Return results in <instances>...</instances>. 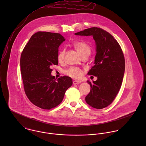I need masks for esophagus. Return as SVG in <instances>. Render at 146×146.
<instances>
[{"mask_svg": "<svg viewBox=\"0 0 146 146\" xmlns=\"http://www.w3.org/2000/svg\"><path fill=\"white\" fill-rule=\"evenodd\" d=\"M82 83V82L81 81H80V80H74V82H73V84H80Z\"/></svg>", "mask_w": 146, "mask_h": 146, "instance_id": "34e87169", "label": "esophagus"}]
</instances>
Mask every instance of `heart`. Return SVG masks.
<instances>
[{
  "label": "heart",
  "instance_id": "obj_1",
  "mask_svg": "<svg viewBox=\"0 0 146 146\" xmlns=\"http://www.w3.org/2000/svg\"><path fill=\"white\" fill-rule=\"evenodd\" d=\"M73 45L75 49L78 52V53L82 56V57H88L90 53H91V47L90 46L85 42L79 41V42H74ZM64 54H65V50L62 49L61 50L57 57V59L58 62H62L64 60ZM66 74L70 76L71 78H75V79H79L80 78L83 74V70L75 66H71L67 68L65 71Z\"/></svg>",
  "mask_w": 146,
  "mask_h": 146
}]
</instances>
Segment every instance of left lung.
Masks as SVG:
<instances>
[{"mask_svg": "<svg viewBox=\"0 0 146 146\" xmlns=\"http://www.w3.org/2000/svg\"><path fill=\"white\" fill-rule=\"evenodd\" d=\"M75 34L92 36L96 42L94 65L88 74L97 76V80L87 81L90 91L85 101L93 108H104L112 104L121 86L125 65L123 50L117 40L101 28L93 27Z\"/></svg>", "mask_w": 146, "mask_h": 146, "instance_id": "left-lung-1", "label": "left lung"}]
</instances>
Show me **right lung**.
Returning a JSON list of instances; mask_svg holds the SVG:
<instances>
[{"label":"right lung","mask_w":146,"mask_h":146,"mask_svg":"<svg viewBox=\"0 0 146 146\" xmlns=\"http://www.w3.org/2000/svg\"><path fill=\"white\" fill-rule=\"evenodd\" d=\"M65 39L60 34L38 31L25 46L20 59L25 94L37 107L50 110L60 104L72 79L63 76L55 79L52 65H57L58 47Z\"/></svg>","instance_id":"right-lung-1"}]
</instances>
